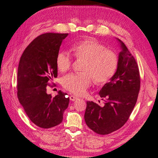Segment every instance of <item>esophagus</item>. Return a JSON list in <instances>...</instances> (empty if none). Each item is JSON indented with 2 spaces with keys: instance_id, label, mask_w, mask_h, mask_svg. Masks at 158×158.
<instances>
[{
  "instance_id": "obj_1",
  "label": "esophagus",
  "mask_w": 158,
  "mask_h": 158,
  "mask_svg": "<svg viewBox=\"0 0 158 158\" xmlns=\"http://www.w3.org/2000/svg\"><path fill=\"white\" fill-rule=\"evenodd\" d=\"M77 99V97H75L74 95H70L69 96V100H70L71 101H75Z\"/></svg>"
}]
</instances>
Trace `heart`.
Masks as SVG:
<instances>
[{
    "instance_id": "1",
    "label": "heart",
    "mask_w": 158,
    "mask_h": 158,
    "mask_svg": "<svg viewBox=\"0 0 158 158\" xmlns=\"http://www.w3.org/2000/svg\"><path fill=\"white\" fill-rule=\"evenodd\" d=\"M74 55L79 59L85 60L83 73L69 74L65 76L62 84L75 95H84L92 84L93 79L98 84L108 81L114 76L118 66L116 53L106 49L105 46L93 40H85L76 44L72 49ZM73 59L65 51L58 52L56 56L57 68L64 73L70 68Z\"/></svg>"
}]
</instances>
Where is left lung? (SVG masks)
I'll return each mask as SVG.
<instances>
[{"mask_svg":"<svg viewBox=\"0 0 158 158\" xmlns=\"http://www.w3.org/2000/svg\"><path fill=\"white\" fill-rule=\"evenodd\" d=\"M116 39L121 50L116 71L99 92L105 105L88 101L84 114L88 127L99 135H108L123 126L135 107L140 89L137 63L123 42Z\"/></svg>","mask_w":158,"mask_h":158,"instance_id":"obj_1","label":"left lung"}]
</instances>
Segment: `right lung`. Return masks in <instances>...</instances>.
Instances as JSON below:
<instances>
[{
    "label": "right lung",
    "mask_w": 158,
    "mask_h": 158,
    "mask_svg": "<svg viewBox=\"0 0 158 158\" xmlns=\"http://www.w3.org/2000/svg\"><path fill=\"white\" fill-rule=\"evenodd\" d=\"M68 33H47L31 42L23 52L17 73L19 101L31 121L42 128L56 126L63 121L69 99L58 90L53 98L47 94L49 80L56 78V56Z\"/></svg>",
    "instance_id": "1"
}]
</instances>
